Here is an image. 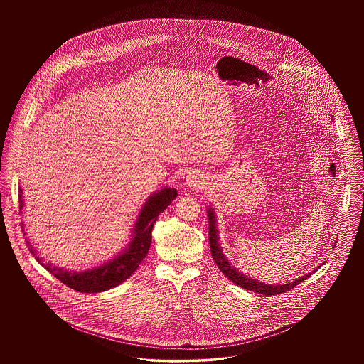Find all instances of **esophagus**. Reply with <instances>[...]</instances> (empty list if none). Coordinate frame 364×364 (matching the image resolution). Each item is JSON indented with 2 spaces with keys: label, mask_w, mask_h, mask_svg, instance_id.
Instances as JSON below:
<instances>
[{
  "label": "esophagus",
  "mask_w": 364,
  "mask_h": 364,
  "mask_svg": "<svg viewBox=\"0 0 364 364\" xmlns=\"http://www.w3.org/2000/svg\"><path fill=\"white\" fill-rule=\"evenodd\" d=\"M186 186L190 188V190H202L203 186H205V180L200 174L190 173L187 177V181H186Z\"/></svg>",
  "instance_id": "34e87169"
}]
</instances>
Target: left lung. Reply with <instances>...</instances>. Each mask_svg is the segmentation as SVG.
Wrapping results in <instances>:
<instances>
[{"instance_id":"obj_1","label":"left lung","mask_w":364,"mask_h":364,"mask_svg":"<svg viewBox=\"0 0 364 364\" xmlns=\"http://www.w3.org/2000/svg\"><path fill=\"white\" fill-rule=\"evenodd\" d=\"M208 242H210V251H211L213 260L215 262L218 269L224 273V276L228 277V279H230L232 282H235L236 285L242 287L247 291H252L255 294H263V296H273V294H284V292H288V291L294 289L296 285H299L301 281H304L306 278L311 276V273H307L303 277L297 278L292 282H288V284H284V285H270V284L260 282V281H257V279L248 277V276H244L242 272L236 270V267H233L228 262V258L224 255V252H223V250L218 244V230H217V225H215V214H214L211 208H208Z\"/></svg>"}]
</instances>
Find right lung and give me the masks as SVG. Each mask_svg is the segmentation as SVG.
<instances>
[{
  "mask_svg": "<svg viewBox=\"0 0 364 364\" xmlns=\"http://www.w3.org/2000/svg\"><path fill=\"white\" fill-rule=\"evenodd\" d=\"M18 188V203L20 208H23V192ZM177 196V191L174 188H164L151 195L144 206L139 213L136 224L132 232V240L128 247L122 251L119 257L114 259L109 260L104 264L85 270L80 273L68 272L64 269L53 267L52 264L45 263L42 258L36 257L34 247L27 242L28 250L34 255L38 263H41L48 272H50L54 277L60 279L63 284L83 294H98L107 289H112L120 285L128 277L134 274V272L139 267L141 260L146 258L150 244H151V230L156 224L159 213L171 205V202Z\"/></svg>",
  "mask_w": 364,
  "mask_h": 364,
  "instance_id": "obj_1",
  "label": "right lung"
}]
</instances>
